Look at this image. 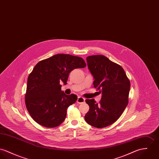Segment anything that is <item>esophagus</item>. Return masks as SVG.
Wrapping results in <instances>:
<instances>
[{
	"label": "esophagus",
	"instance_id": "1",
	"mask_svg": "<svg viewBox=\"0 0 159 159\" xmlns=\"http://www.w3.org/2000/svg\"><path fill=\"white\" fill-rule=\"evenodd\" d=\"M85 98H84L83 97L79 96V97H78V99L77 100V102L79 103V104H83V103L85 102Z\"/></svg>",
	"mask_w": 159,
	"mask_h": 159
}]
</instances>
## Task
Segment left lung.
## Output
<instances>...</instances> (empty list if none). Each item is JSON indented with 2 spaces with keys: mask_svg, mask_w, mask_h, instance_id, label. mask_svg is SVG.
Returning a JSON list of instances; mask_svg holds the SVG:
<instances>
[{
  "mask_svg": "<svg viewBox=\"0 0 159 159\" xmlns=\"http://www.w3.org/2000/svg\"><path fill=\"white\" fill-rule=\"evenodd\" d=\"M87 61L94 87L102 98L98 104L93 99L85 100L89 109L85 120L94 127H106L116 121L127 106L130 82L123 68L104 55L88 56Z\"/></svg>",
  "mask_w": 159,
  "mask_h": 159,
  "instance_id": "left-lung-1",
  "label": "left lung"
}]
</instances>
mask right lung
I'll use <instances>...</instances> for the list:
<instances>
[{"instance_id":"add662e5","label":"right lung","mask_w":159,"mask_h":159,"mask_svg":"<svg viewBox=\"0 0 159 159\" xmlns=\"http://www.w3.org/2000/svg\"><path fill=\"white\" fill-rule=\"evenodd\" d=\"M86 66L82 58L63 53L36 65L29 75L25 94L26 108L35 121L50 128L64 121L68 108L75 102L77 96L66 95L61 91L60 83L66 84L71 71Z\"/></svg>"}]
</instances>
